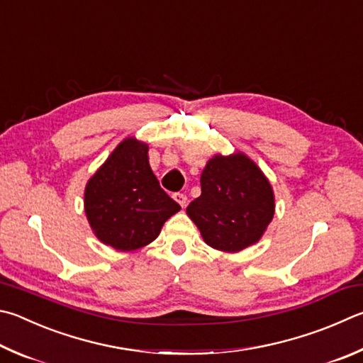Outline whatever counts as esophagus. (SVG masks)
I'll use <instances>...</instances> for the list:
<instances>
[{"instance_id": "esophagus-1", "label": "esophagus", "mask_w": 363, "mask_h": 363, "mask_svg": "<svg viewBox=\"0 0 363 363\" xmlns=\"http://www.w3.org/2000/svg\"><path fill=\"white\" fill-rule=\"evenodd\" d=\"M173 199L181 204V208H184V206H186V204H187V196L184 195V194H174Z\"/></svg>"}]
</instances>
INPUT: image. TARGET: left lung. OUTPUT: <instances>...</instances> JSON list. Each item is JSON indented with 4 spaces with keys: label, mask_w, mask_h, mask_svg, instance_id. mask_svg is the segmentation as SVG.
I'll return each mask as SVG.
<instances>
[{
    "label": "left lung",
    "mask_w": 363,
    "mask_h": 363,
    "mask_svg": "<svg viewBox=\"0 0 363 363\" xmlns=\"http://www.w3.org/2000/svg\"><path fill=\"white\" fill-rule=\"evenodd\" d=\"M200 184L201 195L189 204L187 216L208 246L240 252L262 238L274 216V194L247 155H214Z\"/></svg>",
    "instance_id": "1"
}]
</instances>
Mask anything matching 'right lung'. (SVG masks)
Instances as JSON below:
<instances>
[{
	"instance_id": "add662e5",
	"label": "right lung",
	"mask_w": 363,
	"mask_h": 363,
	"mask_svg": "<svg viewBox=\"0 0 363 363\" xmlns=\"http://www.w3.org/2000/svg\"><path fill=\"white\" fill-rule=\"evenodd\" d=\"M147 152L146 143L127 138L85 186L84 208L91 230L104 245L123 252L152 242L181 209L160 187Z\"/></svg>"
}]
</instances>
